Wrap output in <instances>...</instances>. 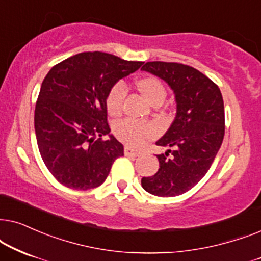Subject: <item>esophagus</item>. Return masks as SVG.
I'll use <instances>...</instances> for the list:
<instances>
[{
    "label": "esophagus",
    "mask_w": 261,
    "mask_h": 261,
    "mask_svg": "<svg viewBox=\"0 0 261 261\" xmlns=\"http://www.w3.org/2000/svg\"><path fill=\"white\" fill-rule=\"evenodd\" d=\"M124 154L126 156H133V158H136V156L141 155V151H138V150H136V149H134L131 147H125Z\"/></svg>",
    "instance_id": "1"
}]
</instances>
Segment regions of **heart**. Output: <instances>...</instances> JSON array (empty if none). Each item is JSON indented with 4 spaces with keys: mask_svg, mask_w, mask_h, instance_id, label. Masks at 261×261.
<instances>
[{
    "mask_svg": "<svg viewBox=\"0 0 261 261\" xmlns=\"http://www.w3.org/2000/svg\"><path fill=\"white\" fill-rule=\"evenodd\" d=\"M136 88L152 106L161 105L167 96L165 85L154 76H144L138 79L136 81ZM125 95H126V88L124 83L117 82L111 87L106 95V107L111 116H119L121 113ZM114 134L118 140L124 143L137 147L154 135V127L147 123H141L134 119H124L114 125Z\"/></svg>",
    "mask_w": 261,
    "mask_h": 261,
    "instance_id": "b5f03b06",
    "label": "heart"
}]
</instances>
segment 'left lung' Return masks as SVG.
I'll use <instances>...</instances> for the list:
<instances>
[{
  "instance_id": "1",
  "label": "left lung",
  "mask_w": 261,
  "mask_h": 261,
  "mask_svg": "<svg viewBox=\"0 0 261 261\" xmlns=\"http://www.w3.org/2000/svg\"><path fill=\"white\" fill-rule=\"evenodd\" d=\"M142 70L162 79L175 95L176 116L156 145L160 168L142 178V187L158 197H175L200 181L213 165L224 137V105L216 83L190 65L147 62Z\"/></svg>"
}]
</instances>
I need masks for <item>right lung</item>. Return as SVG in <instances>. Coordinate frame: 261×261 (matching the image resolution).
<instances>
[{"label": "right lung", "mask_w": 261, "mask_h": 261, "mask_svg": "<svg viewBox=\"0 0 261 261\" xmlns=\"http://www.w3.org/2000/svg\"><path fill=\"white\" fill-rule=\"evenodd\" d=\"M142 62L105 52H82L56 64L45 76L34 111L41 159L62 185L95 189L105 181L124 147L110 135L106 95ZM110 138L103 141L102 136Z\"/></svg>", "instance_id": "1"}]
</instances>
